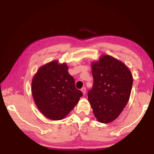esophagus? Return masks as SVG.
I'll return each instance as SVG.
<instances>
[{"label": "esophagus", "mask_w": 154, "mask_h": 154, "mask_svg": "<svg viewBox=\"0 0 154 154\" xmlns=\"http://www.w3.org/2000/svg\"><path fill=\"white\" fill-rule=\"evenodd\" d=\"M82 92H83V94H86V88L85 87H83L82 88Z\"/></svg>", "instance_id": "34e87169"}]
</instances>
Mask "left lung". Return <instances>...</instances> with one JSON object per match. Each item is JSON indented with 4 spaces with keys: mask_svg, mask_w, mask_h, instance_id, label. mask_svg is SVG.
<instances>
[{
    "mask_svg": "<svg viewBox=\"0 0 154 154\" xmlns=\"http://www.w3.org/2000/svg\"><path fill=\"white\" fill-rule=\"evenodd\" d=\"M94 83L88 99L97 120L109 123L117 118L129 100L133 84L131 72L123 62L102 55L92 62Z\"/></svg>",
    "mask_w": 154,
    "mask_h": 154,
    "instance_id": "obj_1",
    "label": "left lung"
}]
</instances>
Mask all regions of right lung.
I'll list each match as a JSON object with an SVG mask.
<instances>
[{"mask_svg":"<svg viewBox=\"0 0 154 154\" xmlns=\"http://www.w3.org/2000/svg\"><path fill=\"white\" fill-rule=\"evenodd\" d=\"M66 63L51 62L40 67L32 80V95L41 113L52 120L63 119L83 96L75 87Z\"/></svg>","mask_w":154,"mask_h":154,"instance_id":"obj_1","label":"right lung"}]
</instances>
